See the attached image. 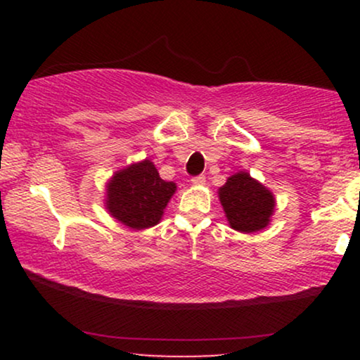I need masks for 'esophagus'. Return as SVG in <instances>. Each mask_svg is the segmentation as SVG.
Here are the masks:
<instances>
[{
	"label": "esophagus",
	"instance_id": "esophagus-1",
	"mask_svg": "<svg viewBox=\"0 0 360 360\" xmlns=\"http://www.w3.org/2000/svg\"><path fill=\"white\" fill-rule=\"evenodd\" d=\"M205 181H206L205 175H196V176H193V179H191V184H193V185H205Z\"/></svg>",
	"mask_w": 360,
	"mask_h": 360
}]
</instances>
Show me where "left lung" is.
Masks as SVG:
<instances>
[{
	"instance_id": "8db88e82",
	"label": "left lung",
	"mask_w": 360,
	"mask_h": 360,
	"mask_svg": "<svg viewBox=\"0 0 360 360\" xmlns=\"http://www.w3.org/2000/svg\"><path fill=\"white\" fill-rule=\"evenodd\" d=\"M218 196L224 216L234 231L250 234L270 224L275 211V196L267 186L250 176L249 172H236L223 186Z\"/></svg>"
}]
</instances>
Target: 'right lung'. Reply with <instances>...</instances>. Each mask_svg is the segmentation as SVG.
Listing matches in <instances>:
<instances>
[{
  "label": "right lung",
  "instance_id": "right-lung-1",
  "mask_svg": "<svg viewBox=\"0 0 360 360\" xmlns=\"http://www.w3.org/2000/svg\"><path fill=\"white\" fill-rule=\"evenodd\" d=\"M175 191L174 181L162 180L154 162L144 159L115 172L106 181L105 208L121 224L142 231L160 223Z\"/></svg>",
  "mask_w": 360,
  "mask_h": 360
}]
</instances>
